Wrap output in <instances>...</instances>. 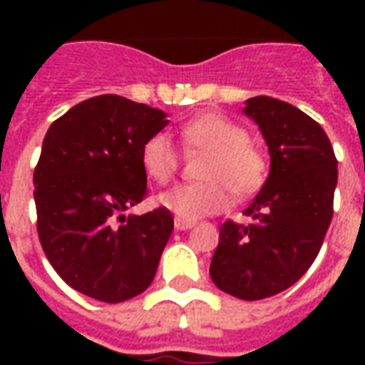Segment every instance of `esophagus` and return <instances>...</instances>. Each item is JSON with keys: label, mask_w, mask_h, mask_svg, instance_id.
<instances>
[{"label": "esophagus", "mask_w": 365, "mask_h": 365, "mask_svg": "<svg viewBox=\"0 0 365 365\" xmlns=\"http://www.w3.org/2000/svg\"><path fill=\"white\" fill-rule=\"evenodd\" d=\"M174 227H175V230H187V229H191V227H193V222L182 221V219H175Z\"/></svg>", "instance_id": "obj_1"}]
</instances>
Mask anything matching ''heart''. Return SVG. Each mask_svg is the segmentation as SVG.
I'll list each match as a JSON object with an SVG mask.
<instances>
[{
	"label": "heart",
	"mask_w": 365,
	"mask_h": 365,
	"mask_svg": "<svg viewBox=\"0 0 365 365\" xmlns=\"http://www.w3.org/2000/svg\"><path fill=\"white\" fill-rule=\"evenodd\" d=\"M180 140L190 152H203L209 158L201 168L203 183H185L158 195V203L175 219L197 221L217 215L230 205V191L242 197L260 187L264 158L250 143L246 128L219 115H205L180 127ZM146 175L168 183L180 168V152L166 133H156L140 148Z\"/></svg>",
	"instance_id": "obj_1"
}]
</instances>
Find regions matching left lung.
<instances>
[{
  "instance_id": "1",
  "label": "left lung",
  "mask_w": 365,
  "mask_h": 365,
  "mask_svg": "<svg viewBox=\"0 0 365 365\" xmlns=\"http://www.w3.org/2000/svg\"><path fill=\"white\" fill-rule=\"evenodd\" d=\"M245 115L268 144L269 174L245 209L250 221L221 227L209 274L225 293L258 301L311 268L332 219L338 162L321 125L291 103L256 96Z\"/></svg>"
}]
</instances>
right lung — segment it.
Instances as JSON below:
<instances>
[{
	"instance_id": "1",
	"label": "right lung",
	"mask_w": 365,
	"mask_h": 365,
	"mask_svg": "<svg viewBox=\"0 0 365 365\" xmlns=\"http://www.w3.org/2000/svg\"><path fill=\"white\" fill-rule=\"evenodd\" d=\"M168 123L160 109L97 96L46 130L33 178L36 230L56 274L88 297L120 303L156 275L174 217L164 207L125 211L148 193L140 148Z\"/></svg>"
}]
</instances>
